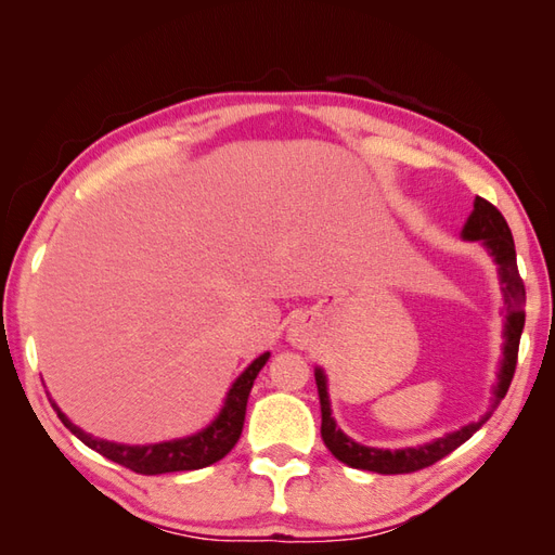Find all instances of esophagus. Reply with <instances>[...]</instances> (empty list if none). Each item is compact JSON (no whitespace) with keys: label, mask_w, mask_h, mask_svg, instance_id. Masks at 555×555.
Returning <instances> with one entry per match:
<instances>
[{"label":"esophagus","mask_w":555,"mask_h":555,"mask_svg":"<svg viewBox=\"0 0 555 555\" xmlns=\"http://www.w3.org/2000/svg\"><path fill=\"white\" fill-rule=\"evenodd\" d=\"M288 336H291V340H302V326L300 324L293 326L291 332H288Z\"/></svg>","instance_id":"esophagus-1"}]
</instances>
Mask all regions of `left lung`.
<instances>
[{"label": "left lung", "instance_id": "8db88e82", "mask_svg": "<svg viewBox=\"0 0 555 555\" xmlns=\"http://www.w3.org/2000/svg\"><path fill=\"white\" fill-rule=\"evenodd\" d=\"M460 238L479 241L487 247V253L499 267V284H501L503 308H505L503 358H501V367L496 376V386H493V400H491L489 412L479 422H469L457 431L443 434L429 443L396 448V451L362 446L358 441H352L350 436H346L336 427V420L332 417V403H328L326 374L322 367H314V382H317V391H320V405H322V439L328 451H332L334 457H338L344 465L356 467V469H367V473H379V475L417 473V469L434 465L436 460L446 457L448 453H453L457 446H463L469 436H473L477 429H481V424L491 417L493 408H496L505 398V393H508V386L513 382L515 364H517V348H520V336L525 328V284L520 279V271H517L513 233L496 207L487 203L485 197H475V209L473 215L467 217Z\"/></svg>", "mask_w": 555, "mask_h": 555}]
</instances>
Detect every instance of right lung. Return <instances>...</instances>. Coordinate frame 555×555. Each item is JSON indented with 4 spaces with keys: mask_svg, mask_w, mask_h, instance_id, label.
<instances>
[{
    "mask_svg": "<svg viewBox=\"0 0 555 555\" xmlns=\"http://www.w3.org/2000/svg\"><path fill=\"white\" fill-rule=\"evenodd\" d=\"M267 360H269V352H262L257 360L247 364L238 379L231 384L227 398H223L219 415L211 420L205 429H199L191 436H183V439L145 443V446L98 439V436L76 427V424L56 408L54 400H52V408L56 410L59 420L64 422V427L74 436H78V439L88 448H92V451H98L104 457L114 460V463L133 469L138 475L185 473V469H199V467L215 465L217 460H221L235 443H238L243 422H245L247 396H250V388L257 379L259 370L267 364Z\"/></svg>",
    "mask_w": 555,
    "mask_h": 555,
    "instance_id": "add662e5",
    "label": "right lung"
}]
</instances>
